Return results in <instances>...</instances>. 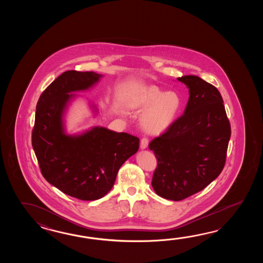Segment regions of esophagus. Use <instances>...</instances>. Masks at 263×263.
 Returning <instances> with one entry per match:
<instances>
[{
  "label": "esophagus",
  "instance_id": "1",
  "mask_svg": "<svg viewBox=\"0 0 263 263\" xmlns=\"http://www.w3.org/2000/svg\"><path fill=\"white\" fill-rule=\"evenodd\" d=\"M147 145H148V138L147 137H143L141 139V142H140V147L142 149H145V148L147 147Z\"/></svg>",
  "mask_w": 263,
  "mask_h": 263
}]
</instances>
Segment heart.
<instances>
[{
	"label": "heart",
	"instance_id": "obj_1",
	"mask_svg": "<svg viewBox=\"0 0 263 263\" xmlns=\"http://www.w3.org/2000/svg\"><path fill=\"white\" fill-rule=\"evenodd\" d=\"M129 109L144 112L141 123L146 133L162 134L173 124L181 106V100L174 91L163 92L154 85L145 86L133 97Z\"/></svg>",
	"mask_w": 263,
	"mask_h": 263
}]
</instances>
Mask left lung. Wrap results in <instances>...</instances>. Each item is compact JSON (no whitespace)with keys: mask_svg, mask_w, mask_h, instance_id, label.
<instances>
[{"mask_svg":"<svg viewBox=\"0 0 263 263\" xmlns=\"http://www.w3.org/2000/svg\"><path fill=\"white\" fill-rule=\"evenodd\" d=\"M189 88L184 114L149 143L157 158L151 185L158 196L180 201L222 172L231 135L218 89L195 75L178 78Z\"/></svg>","mask_w":263,"mask_h":263,"instance_id":"obj_1","label":"left lung"}]
</instances>
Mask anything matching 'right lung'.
<instances>
[{
  "instance_id": "right-lung-1",
  "label": "right lung",
  "mask_w": 263,
  "mask_h": 263,
  "mask_svg": "<svg viewBox=\"0 0 263 263\" xmlns=\"http://www.w3.org/2000/svg\"><path fill=\"white\" fill-rule=\"evenodd\" d=\"M101 75L67 70L42 92L32 145L45 179L67 196L97 200L111 190L119 168L139 149V138L96 127L78 136L64 134L62 115L70 92L88 89Z\"/></svg>"
}]
</instances>
